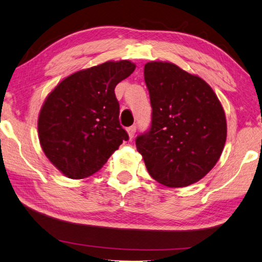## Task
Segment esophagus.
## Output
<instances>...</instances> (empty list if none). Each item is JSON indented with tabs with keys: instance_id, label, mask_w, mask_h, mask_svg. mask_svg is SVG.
<instances>
[{
	"instance_id": "obj_1",
	"label": "esophagus",
	"mask_w": 262,
	"mask_h": 262,
	"mask_svg": "<svg viewBox=\"0 0 262 262\" xmlns=\"http://www.w3.org/2000/svg\"><path fill=\"white\" fill-rule=\"evenodd\" d=\"M136 130H137V127H136L135 125L126 128V131H127V134H128V137H130L131 139L134 138V136H135V134H136Z\"/></svg>"
}]
</instances>
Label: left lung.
<instances>
[{"mask_svg": "<svg viewBox=\"0 0 262 262\" xmlns=\"http://www.w3.org/2000/svg\"><path fill=\"white\" fill-rule=\"evenodd\" d=\"M152 122L136 138L151 177L171 188L200 181L220 159L226 140L224 109L200 76L170 62L144 67Z\"/></svg>", "mask_w": 262, "mask_h": 262, "instance_id": "obj_1", "label": "left lung"}]
</instances>
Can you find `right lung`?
I'll return each instance as SVG.
<instances>
[{
  "label": "right lung",
  "mask_w": 262,
  "mask_h": 262,
  "mask_svg": "<svg viewBox=\"0 0 262 262\" xmlns=\"http://www.w3.org/2000/svg\"><path fill=\"white\" fill-rule=\"evenodd\" d=\"M128 60L106 61L74 73L49 94L38 118V135L49 160L70 179L100 170L123 140L115 87L134 73Z\"/></svg>",
  "instance_id": "add662e5"
}]
</instances>
